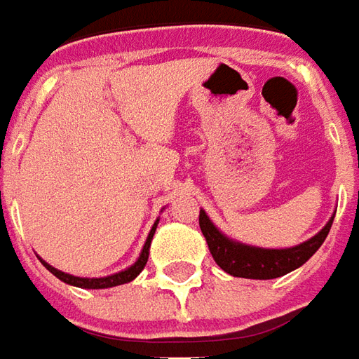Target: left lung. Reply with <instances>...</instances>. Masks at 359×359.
Instances as JSON below:
<instances>
[{"label": "left lung", "instance_id": "1", "mask_svg": "<svg viewBox=\"0 0 359 359\" xmlns=\"http://www.w3.org/2000/svg\"><path fill=\"white\" fill-rule=\"evenodd\" d=\"M332 220L334 216L314 238L294 248L263 250V248H253V245L230 240L212 224L204 210H200L198 216L200 230L206 238L214 262L226 273H230L233 277H243V279H277L304 265L324 243L328 231L332 228Z\"/></svg>", "mask_w": 359, "mask_h": 359}]
</instances>
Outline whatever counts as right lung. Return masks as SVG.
Segmentation results:
<instances>
[{"mask_svg": "<svg viewBox=\"0 0 359 359\" xmlns=\"http://www.w3.org/2000/svg\"><path fill=\"white\" fill-rule=\"evenodd\" d=\"M157 224H159V220L153 224V228H151V231H149L147 241H145V245H143V250H141L139 259L133 263L131 267H128L126 271L114 273V275L100 277V279H88V277H74V275H68V273L58 271V269H55L53 265H48V263L43 262V259H41V263H43L46 269L53 273L55 277H58L60 281L68 283V285H74V287H80V289H108V287H118V285H123V283L133 281L139 273L143 271V267H145V263H147L149 259V248H151L153 233H155V230H157Z\"/></svg>", "mask_w": 359, "mask_h": 359, "instance_id": "add662e5", "label": "right lung"}]
</instances>
